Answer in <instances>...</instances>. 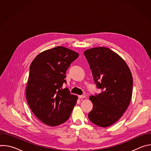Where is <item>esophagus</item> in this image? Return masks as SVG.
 Segmentation results:
<instances>
[{
	"instance_id": "1",
	"label": "esophagus",
	"mask_w": 151,
	"mask_h": 151,
	"mask_svg": "<svg viewBox=\"0 0 151 151\" xmlns=\"http://www.w3.org/2000/svg\"><path fill=\"white\" fill-rule=\"evenodd\" d=\"M78 97H79V99H83L85 97V96L84 95H79V96H78Z\"/></svg>"
}]
</instances>
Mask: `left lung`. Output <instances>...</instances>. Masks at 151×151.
I'll use <instances>...</instances> for the list:
<instances>
[{
	"mask_svg": "<svg viewBox=\"0 0 151 151\" xmlns=\"http://www.w3.org/2000/svg\"><path fill=\"white\" fill-rule=\"evenodd\" d=\"M93 79L101 93L90 97L93 104L88 114L94 124L107 127L122 116L130 103L133 77L125 61L116 52L106 47H96L83 52Z\"/></svg>",
	"mask_w": 151,
	"mask_h": 151,
	"instance_id": "8db88e82",
	"label": "left lung"
}]
</instances>
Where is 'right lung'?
Wrapping results in <instances>:
<instances>
[{
  "label": "right lung",
  "mask_w": 151,
  "mask_h": 151,
  "mask_svg": "<svg viewBox=\"0 0 151 151\" xmlns=\"http://www.w3.org/2000/svg\"><path fill=\"white\" fill-rule=\"evenodd\" d=\"M79 54L63 47H57L39 54L30 66L26 99L35 115L43 123L54 127L70 117L78 97L70 93L66 72Z\"/></svg>",
  "instance_id": "right-lung-1"
}]
</instances>
